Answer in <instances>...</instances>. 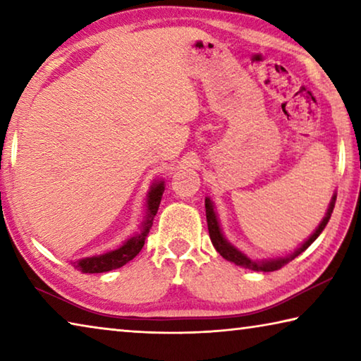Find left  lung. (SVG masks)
I'll return each mask as SVG.
<instances>
[{
	"label": "left lung",
	"instance_id": "8db88e82",
	"mask_svg": "<svg viewBox=\"0 0 361 361\" xmlns=\"http://www.w3.org/2000/svg\"><path fill=\"white\" fill-rule=\"evenodd\" d=\"M336 195L338 194H333L331 197V202L328 205V210L325 213V216L319 224V228H317L312 234L309 235V239H305L301 245H299L295 252H291L285 256H277V258H267V259H252L250 256H247L243 252H240L239 248L232 245V243L226 239L223 231H221V226H219L218 221V215L215 212V205H213L212 199L210 197H205V215H207V224H209V234H210V240L213 243V247H215L216 252L223 256L224 259H228L231 262H234L235 266H240V267H245V269H252V271H258V272H272V271H277V269L283 267L286 262H290L291 259H295L296 256L301 255L304 250H307L312 243L315 242L317 237L322 234V231L325 229V226L328 224L329 218H331V213L334 209V204H336Z\"/></svg>",
	"mask_w": 361,
	"mask_h": 361
}]
</instances>
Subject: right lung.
<instances>
[{
  "label": "right lung",
  "instance_id": "obj_1",
  "mask_svg": "<svg viewBox=\"0 0 361 361\" xmlns=\"http://www.w3.org/2000/svg\"><path fill=\"white\" fill-rule=\"evenodd\" d=\"M164 191H166L164 180H157L151 185L148 194H146L145 216H143L142 224H140V231L137 234L129 237V239L116 250H109L106 253L87 256V258H82L78 261H71V264L75 266L78 271H81L84 274H100V272H108V271H113V269L122 267L130 259L135 258V256L140 253V250L143 248L146 237L149 234L152 219H154L156 213L159 210V204H161Z\"/></svg>",
  "mask_w": 361,
  "mask_h": 361
}]
</instances>
